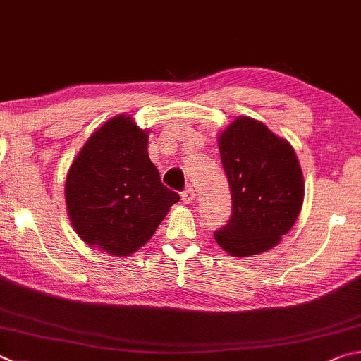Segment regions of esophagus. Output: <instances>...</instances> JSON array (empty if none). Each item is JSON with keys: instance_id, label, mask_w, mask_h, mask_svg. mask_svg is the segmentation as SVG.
<instances>
[{"instance_id": "1", "label": "esophagus", "mask_w": 361, "mask_h": 361, "mask_svg": "<svg viewBox=\"0 0 361 361\" xmlns=\"http://www.w3.org/2000/svg\"><path fill=\"white\" fill-rule=\"evenodd\" d=\"M181 200L185 202L186 205H191V203H194V200H195V192L192 191V189H188V191L181 194Z\"/></svg>"}]
</instances>
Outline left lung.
<instances>
[{
  "label": "left lung",
  "mask_w": 361,
  "mask_h": 361,
  "mask_svg": "<svg viewBox=\"0 0 361 361\" xmlns=\"http://www.w3.org/2000/svg\"><path fill=\"white\" fill-rule=\"evenodd\" d=\"M232 192V218L214 232L233 257H251L276 246L297 221L305 181L295 149L264 123L238 116L218 137Z\"/></svg>",
  "instance_id": "1"
}]
</instances>
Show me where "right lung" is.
Segmentation results:
<instances>
[{"instance_id": "right-lung-1", "label": "right lung", "mask_w": 361, "mask_h": 361, "mask_svg": "<svg viewBox=\"0 0 361 361\" xmlns=\"http://www.w3.org/2000/svg\"><path fill=\"white\" fill-rule=\"evenodd\" d=\"M71 224L90 247L124 257L153 237L180 195L161 183L148 156V129L116 115L85 142L68 170Z\"/></svg>"}]
</instances>
